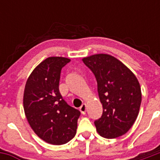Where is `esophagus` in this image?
Listing matches in <instances>:
<instances>
[{"label":"esophagus","instance_id":"1","mask_svg":"<svg viewBox=\"0 0 160 160\" xmlns=\"http://www.w3.org/2000/svg\"><path fill=\"white\" fill-rule=\"evenodd\" d=\"M80 111L82 114H86V112H87V104H82V105L80 106Z\"/></svg>","mask_w":160,"mask_h":160}]
</instances>
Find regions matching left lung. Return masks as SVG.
Wrapping results in <instances>:
<instances>
[{
  "mask_svg": "<svg viewBox=\"0 0 160 160\" xmlns=\"http://www.w3.org/2000/svg\"><path fill=\"white\" fill-rule=\"evenodd\" d=\"M93 73L103 114L94 122L97 131L107 139L119 137L130 129L136 120L141 103L137 78L124 65L107 54L82 59Z\"/></svg>",
  "mask_w": 160,
  "mask_h": 160,
  "instance_id": "obj_1",
  "label": "left lung"
}]
</instances>
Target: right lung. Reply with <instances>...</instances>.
Wrapping results in <instances>:
<instances>
[{"label": "right lung", "mask_w": 160, "mask_h": 160, "mask_svg": "<svg viewBox=\"0 0 160 160\" xmlns=\"http://www.w3.org/2000/svg\"><path fill=\"white\" fill-rule=\"evenodd\" d=\"M69 62L59 56L42 61L25 87L23 103L27 121L37 135L49 144H66L76 134L80 111L67 104L59 92L61 71Z\"/></svg>", "instance_id": "obj_1"}]
</instances>
